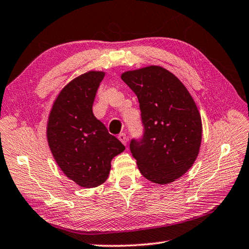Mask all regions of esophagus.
<instances>
[{"instance_id": "34e87169", "label": "esophagus", "mask_w": 249, "mask_h": 249, "mask_svg": "<svg viewBox=\"0 0 249 249\" xmlns=\"http://www.w3.org/2000/svg\"><path fill=\"white\" fill-rule=\"evenodd\" d=\"M118 139H119V141L124 143V146H126V143H128V141H129V139H128V136H126L124 133H120L119 135H118Z\"/></svg>"}]
</instances>
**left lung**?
Listing matches in <instances>:
<instances>
[{"label":"left lung","instance_id":"1","mask_svg":"<svg viewBox=\"0 0 249 249\" xmlns=\"http://www.w3.org/2000/svg\"><path fill=\"white\" fill-rule=\"evenodd\" d=\"M140 102L143 135L130 150L141 174L168 184L189 170L199 153L202 124L194 99L170 71L149 66L121 74Z\"/></svg>","mask_w":249,"mask_h":249}]
</instances>
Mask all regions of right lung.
I'll list each match as a JSON object with an SVG mask.
<instances>
[{"mask_svg":"<svg viewBox=\"0 0 249 249\" xmlns=\"http://www.w3.org/2000/svg\"><path fill=\"white\" fill-rule=\"evenodd\" d=\"M102 71H88L55 99L47 126L48 143L59 168L76 184L96 187L107 179L110 161L124 150L92 113Z\"/></svg>","mask_w":249,"mask_h":249,"instance_id":"1","label":"right lung"}]
</instances>
